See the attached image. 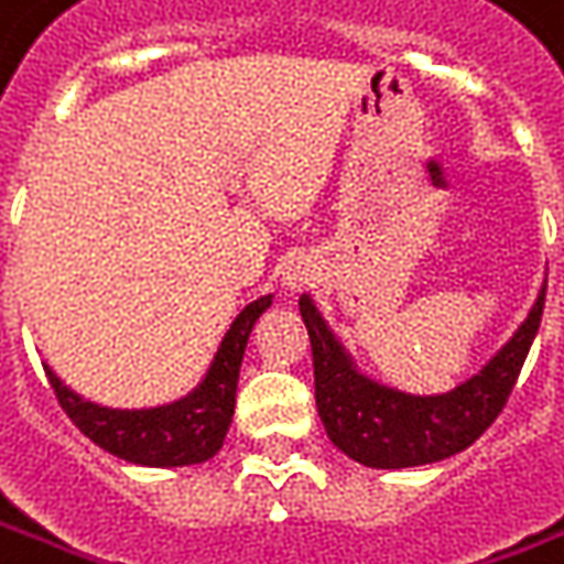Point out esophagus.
Instances as JSON below:
<instances>
[{"label": "esophagus", "mask_w": 564, "mask_h": 564, "mask_svg": "<svg viewBox=\"0 0 564 564\" xmlns=\"http://www.w3.org/2000/svg\"><path fill=\"white\" fill-rule=\"evenodd\" d=\"M311 281H314V269L308 262H290L283 271V290H290V293L305 290V286H311Z\"/></svg>", "instance_id": "1"}]
</instances>
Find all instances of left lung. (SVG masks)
Listing matches in <instances>:
<instances>
[{"label":"left lung","mask_w":564,"mask_h":564,"mask_svg":"<svg viewBox=\"0 0 564 564\" xmlns=\"http://www.w3.org/2000/svg\"><path fill=\"white\" fill-rule=\"evenodd\" d=\"M546 283L510 341L476 376L433 397L397 391L364 376L323 321L308 293L299 299L314 357V397L326 436L348 458L376 470H403L458 455L501 415L543 314Z\"/></svg>","instance_id":"1"}]
</instances>
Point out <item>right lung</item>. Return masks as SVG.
<instances>
[{
	"mask_svg": "<svg viewBox=\"0 0 564 564\" xmlns=\"http://www.w3.org/2000/svg\"><path fill=\"white\" fill-rule=\"evenodd\" d=\"M265 308H271V295H259L231 321L198 388H192L186 397L173 403L152 405V409H109V405L90 403L73 388H66L51 366H45V376L69 421L109 455L143 467L204 464L223 448L228 424L235 415L243 348L253 333V323L262 317Z\"/></svg>",
	"mask_w": 564,
	"mask_h": 564,
	"instance_id": "1",
	"label": "right lung"
}]
</instances>
